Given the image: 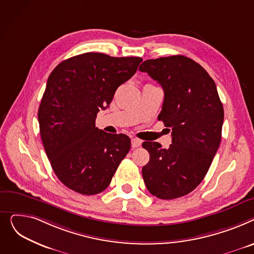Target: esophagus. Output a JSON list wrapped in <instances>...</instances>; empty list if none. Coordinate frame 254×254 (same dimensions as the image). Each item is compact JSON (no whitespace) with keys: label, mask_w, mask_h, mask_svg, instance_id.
Listing matches in <instances>:
<instances>
[{"label":"esophagus","mask_w":254,"mask_h":254,"mask_svg":"<svg viewBox=\"0 0 254 254\" xmlns=\"http://www.w3.org/2000/svg\"><path fill=\"white\" fill-rule=\"evenodd\" d=\"M141 143H142V141H141L140 139L136 138V137H134V138L131 139V145H132V147H138V146L141 145Z\"/></svg>","instance_id":"34e87169"}]
</instances>
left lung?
I'll return each instance as SVG.
<instances>
[{"label": "left lung", "instance_id": "8db88e82", "mask_svg": "<svg viewBox=\"0 0 254 254\" xmlns=\"http://www.w3.org/2000/svg\"><path fill=\"white\" fill-rule=\"evenodd\" d=\"M164 90L158 117L171 128L172 143L144 141L150 161L142 168L146 189L163 200L188 195L203 181L221 139L223 108L214 81L192 59L172 55L139 66Z\"/></svg>", "mask_w": 254, "mask_h": 254}]
</instances>
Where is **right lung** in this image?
<instances>
[{
  "label": "right lung",
  "instance_id": "1",
  "mask_svg": "<svg viewBox=\"0 0 254 254\" xmlns=\"http://www.w3.org/2000/svg\"><path fill=\"white\" fill-rule=\"evenodd\" d=\"M141 62L88 52L50 73L38 112L40 133L53 171L68 189L88 196L101 192L128 154L130 138L99 130L95 119Z\"/></svg>",
  "mask_w": 254,
  "mask_h": 254
}]
</instances>
